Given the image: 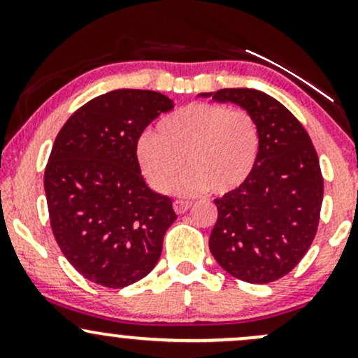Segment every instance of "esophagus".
I'll list each match as a JSON object with an SVG mask.
<instances>
[{
    "mask_svg": "<svg viewBox=\"0 0 358 358\" xmlns=\"http://www.w3.org/2000/svg\"><path fill=\"white\" fill-rule=\"evenodd\" d=\"M190 207H192L190 200H175L173 202V208L176 213H185Z\"/></svg>",
    "mask_w": 358,
    "mask_h": 358,
    "instance_id": "34e87169",
    "label": "esophagus"
}]
</instances>
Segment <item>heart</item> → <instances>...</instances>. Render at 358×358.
Here are the masks:
<instances>
[{
	"label": "heart",
	"instance_id": "1",
	"mask_svg": "<svg viewBox=\"0 0 358 358\" xmlns=\"http://www.w3.org/2000/svg\"><path fill=\"white\" fill-rule=\"evenodd\" d=\"M261 134L257 121L244 109L193 102L158 122L155 133L139 138V168L151 188L170 190L183 170L175 192L193 195L210 188L227 195L248 183L257 165Z\"/></svg>",
	"mask_w": 358,
	"mask_h": 358
}]
</instances>
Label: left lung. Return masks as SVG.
I'll return each mask as SVG.
<instances>
[{
  "label": "left lung",
  "mask_w": 358,
  "mask_h": 358,
  "mask_svg": "<svg viewBox=\"0 0 358 358\" xmlns=\"http://www.w3.org/2000/svg\"><path fill=\"white\" fill-rule=\"evenodd\" d=\"M252 114L261 134L257 165L239 190L215 199L208 248L234 278L266 285L286 276L316 236L323 176L306 129L281 102L256 89L200 94Z\"/></svg>",
  "instance_id": "obj_1"
}]
</instances>
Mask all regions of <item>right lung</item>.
I'll list each match as a JSON object with an SVG mask.
<instances>
[{
	"label": "right lung",
	"mask_w": 358,
	"mask_h": 358,
	"mask_svg": "<svg viewBox=\"0 0 358 358\" xmlns=\"http://www.w3.org/2000/svg\"><path fill=\"white\" fill-rule=\"evenodd\" d=\"M173 101L155 90L117 89L67 119L45 168L50 227L67 261L89 281L121 289L151 273L176 213L148 187L139 136Z\"/></svg>",
	"instance_id": "obj_1"
}]
</instances>
